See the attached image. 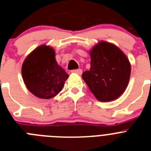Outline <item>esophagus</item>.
Here are the masks:
<instances>
[{"instance_id": "esophagus-1", "label": "esophagus", "mask_w": 151, "mask_h": 151, "mask_svg": "<svg viewBox=\"0 0 151 151\" xmlns=\"http://www.w3.org/2000/svg\"><path fill=\"white\" fill-rule=\"evenodd\" d=\"M72 73H76L78 75H82V69H74V70H72Z\"/></svg>"}]
</instances>
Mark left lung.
I'll return each instance as SVG.
<instances>
[{"label": "left lung", "mask_w": 151, "mask_h": 151, "mask_svg": "<svg viewBox=\"0 0 151 151\" xmlns=\"http://www.w3.org/2000/svg\"><path fill=\"white\" fill-rule=\"evenodd\" d=\"M91 67L82 78L98 101L117 99L125 91L131 74L129 59L118 47L101 41L90 51Z\"/></svg>", "instance_id": "1"}]
</instances>
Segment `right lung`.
<instances>
[{
	"label": "right lung",
	"mask_w": 151,
	"mask_h": 151,
	"mask_svg": "<svg viewBox=\"0 0 151 151\" xmlns=\"http://www.w3.org/2000/svg\"><path fill=\"white\" fill-rule=\"evenodd\" d=\"M22 75L28 90L42 99L57 95L69 77L56 61L54 49L46 45H41L29 54L22 64Z\"/></svg>",
	"instance_id": "obj_1"
}]
</instances>
